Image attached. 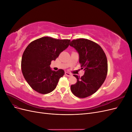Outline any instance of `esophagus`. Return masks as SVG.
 I'll use <instances>...</instances> for the list:
<instances>
[{
  "label": "esophagus",
  "mask_w": 132,
  "mask_h": 132,
  "mask_svg": "<svg viewBox=\"0 0 132 132\" xmlns=\"http://www.w3.org/2000/svg\"><path fill=\"white\" fill-rule=\"evenodd\" d=\"M65 75L66 76H67V77H71V75H71V74H70V73H68V72H65Z\"/></svg>",
  "instance_id": "obj_1"
}]
</instances>
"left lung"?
<instances>
[{
    "instance_id": "8db88e82",
    "label": "left lung",
    "mask_w": 132,
    "mask_h": 132,
    "mask_svg": "<svg viewBox=\"0 0 132 132\" xmlns=\"http://www.w3.org/2000/svg\"><path fill=\"white\" fill-rule=\"evenodd\" d=\"M69 45L77 51L81 69L85 70L80 78L74 75L77 82L71 85L72 93L79 98H85L95 93L104 82L108 71L106 55L100 46L87 39L71 41Z\"/></svg>"
}]
</instances>
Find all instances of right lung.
<instances>
[{"label": "right lung", "instance_id": "add662e5", "mask_svg": "<svg viewBox=\"0 0 132 132\" xmlns=\"http://www.w3.org/2000/svg\"><path fill=\"white\" fill-rule=\"evenodd\" d=\"M70 41V39L43 37L27 46L22 54L21 70L32 89L42 94H48L55 89L64 71H53L50 64L67 48Z\"/></svg>", "mask_w": 132, "mask_h": 132}]
</instances>
